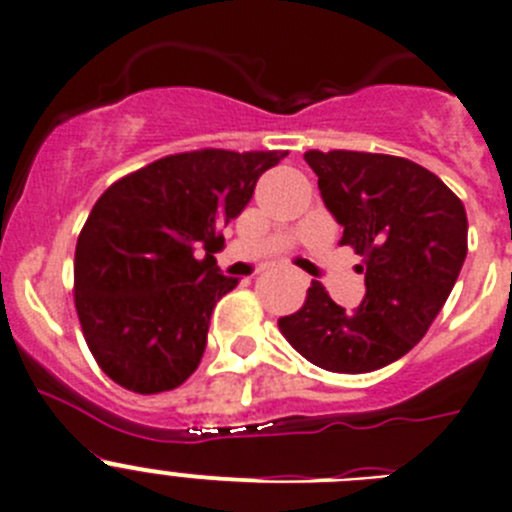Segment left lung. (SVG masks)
Masks as SVG:
<instances>
[{
  "instance_id": "1",
  "label": "left lung",
  "mask_w": 512,
  "mask_h": 512,
  "mask_svg": "<svg viewBox=\"0 0 512 512\" xmlns=\"http://www.w3.org/2000/svg\"><path fill=\"white\" fill-rule=\"evenodd\" d=\"M340 245L362 257L365 297L345 310L312 282L280 332L312 365L372 372L400 360L443 310L468 255V215L438 175L393 155L305 152Z\"/></svg>"
}]
</instances>
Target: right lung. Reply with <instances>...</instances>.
Here are the masks:
<instances>
[{"mask_svg": "<svg viewBox=\"0 0 512 512\" xmlns=\"http://www.w3.org/2000/svg\"><path fill=\"white\" fill-rule=\"evenodd\" d=\"M287 152L195 150L114 182L74 252V307L104 375L140 395L180 388L197 370L217 300L237 287L212 252ZM208 255L197 261L194 247Z\"/></svg>", "mask_w": 512, "mask_h": 512, "instance_id": "right-lung-1", "label": "right lung"}]
</instances>
